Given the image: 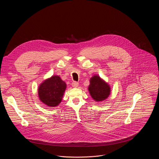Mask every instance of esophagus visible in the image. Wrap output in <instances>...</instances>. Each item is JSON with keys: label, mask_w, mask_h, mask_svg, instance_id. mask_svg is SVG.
<instances>
[{"label": "esophagus", "mask_w": 159, "mask_h": 159, "mask_svg": "<svg viewBox=\"0 0 159 159\" xmlns=\"http://www.w3.org/2000/svg\"><path fill=\"white\" fill-rule=\"evenodd\" d=\"M71 85H72L73 87L76 88V87H77L79 86V83H78V82H73Z\"/></svg>", "instance_id": "1"}]
</instances>
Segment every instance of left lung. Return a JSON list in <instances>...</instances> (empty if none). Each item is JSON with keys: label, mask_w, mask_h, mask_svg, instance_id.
<instances>
[{"label": "left lung", "mask_w": 159, "mask_h": 159, "mask_svg": "<svg viewBox=\"0 0 159 159\" xmlns=\"http://www.w3.org/2000/svg\"><path fill=\"white\" fill-rule=\"evenodd\" d=\"M88 90L91 97L97 102L107 98L111 91L110 85L98 75L91 77Z\"/></svg>", "instance_id": "1"}]
</instances>
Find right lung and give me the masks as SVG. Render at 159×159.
Here are the masks:
<instances>
[{"label":"right lung","mask_w":159,"mask_h":159,"mask_svg":"<svg viewBox=\"0 0 159 159\" xmlns=\"http://www.w3.org/2000/svg\"><path fill=\"white\" fill-rule=\"evenodd\" d=\"M67 84L58 76H52L46 79L38 88L40 100L46 106H58L62 99Z\"/></svg>","instance_id":"add662e5"}]
</instances>
